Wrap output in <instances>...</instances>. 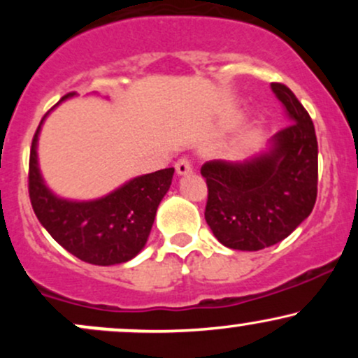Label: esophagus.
Here are the masks:
<instances>
[{
	"mask_svg": "<svg viewBox=\"0 0 358 358\" xmlns=\"http://www.w3.org/2000/svg\"><path fill=\"white\" fill-rule=\"evenodd\" d=\"M175 170L178 175H187L192 171V162L187 158V156H182L178 162L175 163Z\"/></svg>",
	"mask_w": 358,
	"mask_h": 358,
	"instance_id": "34e87169",
	"label": "esophagus"
}]
</instances>
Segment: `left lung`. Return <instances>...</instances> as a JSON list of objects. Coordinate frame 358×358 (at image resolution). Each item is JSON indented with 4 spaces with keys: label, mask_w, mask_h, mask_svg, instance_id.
I'll return each instance as SVG.
<instances>
[{
    "label": "left lung",
    "mask_w": 358,
    "mask_h": 358,
    "mask_svg": "<svg viewBox=\"0 0 358 358\" xmlns=\"http://www.w3.org/2000/svg\"><path fill=\"white\" fill-rule=\"evenodd\" d=\"M271 89L291 124L271 139L269 153L244 163H205V220L225 248L261 250L286 239L310 215L318 193V141L308 110L289 87Z\"/></svg>",
    "instance_id": "obj_1"
}]
</instances>
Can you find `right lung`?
<instances>
[{
	"instance_id": "right-lung-1",
	"label": "right lung",
	"mask_w": 358,
	"mask_h": 358,
	"mask_svg": "<svg viewBox=\"0 0 358 358\" xmlns=\"http://www.w3.org/2000/svg\"><path fill=\"white\" fill-rule=\"evenodd\" d=\"M73 94H65L62 101ZM40 126L31 141L28 168V193L36 219L62 248L89 264L113 266L133 259L145 248L175 168L138 176L92 202L59 199L45 187L36 163Z\"/></svg>"
}]
</instances>
